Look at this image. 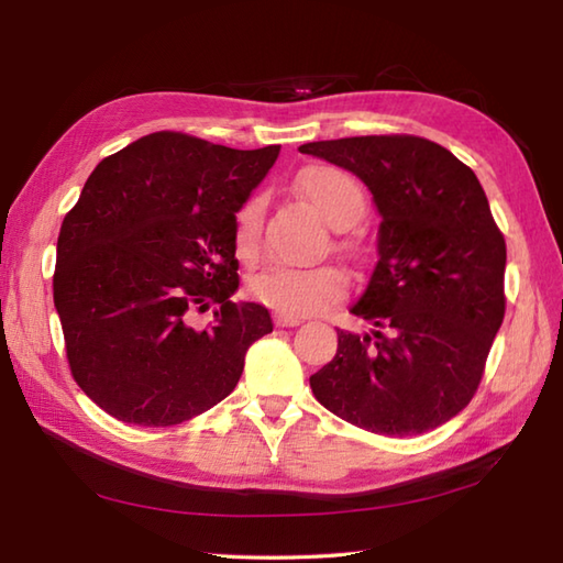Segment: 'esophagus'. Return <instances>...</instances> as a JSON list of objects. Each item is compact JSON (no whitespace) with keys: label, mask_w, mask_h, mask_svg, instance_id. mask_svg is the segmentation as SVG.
<instances>
[{"label":"esophagus","mask_w":563,"mask_h":563,"mask_svg":"<svg viewBox=\"0 0 563 563\" xmlns=\"http://www.w3.org/2000/svg\"><path fill=\"white\" fill-rule=\"evenodd\" d=\"M273 321H275V327H300L302 324V317H295V314H275L273 317Z\"/></svg>","instance_id":"34e87169"}]
</instances>
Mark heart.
I'll use <instances>...</instances> for the list:
<instances>
[{"label": "heart", "instance_id": "obj_1", "mask_svg": "<svg viewBox=\"0 0 563 563\" xmlns=\"http://www.w3.org/2000/svg\"><path fill=\"white\" fill-rule=\"evenodd\" d=\"M297 190L309 200L321 218L333 227H349L365 212V194L355 178L331 164L309 166L297 176ZM266 202L261 196H249L234 212V249L239 258H254L261 244V227ZM349 290L345 273L324 263V266L295 268L271 263L246 280V292L256 302L280 314H314L339 302Z\"/></svg>", "mask_w": 563, "mask_h": 563}]
</instances>
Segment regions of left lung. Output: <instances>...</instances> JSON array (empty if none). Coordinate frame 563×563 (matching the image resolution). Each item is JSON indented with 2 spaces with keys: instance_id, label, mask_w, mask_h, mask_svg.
Masks as SVG:
<instances>
[{
  "instance_id": "left-lung-1",
  "label": "left lung",
  "mask_w": 563,
  "mask_h": 563,
  "mask_svg": "<svg viewBox=\"0 0 563 563\" xmlns=\"http://www.w3.org/2000/svg\"><path fill=\"white\" fill-rule=\"evenodd\" d=\"M302 154L353 172L382 214L379 261L339 329L333 361L309 377L319 404L377 435H418L479 389L506 314V239L479 178L438 142L363 135L307 142Z\"/></svg>"
}]
</instances>
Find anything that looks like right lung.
<instances>
[{"label": "right lung", "mask_w": 563, "mask_h": 563, "mask_svg": "<svg viewBox=\"0 0 563 563\" xmlns=\"http://www.w3.org/2000/svg\"><path fill=\"white\" fill-rule=\"evenodd\" d=\"M278 152L159 130L101 159L65 214L53 300L69 373L118 421L159 428L208 411L273 331L266 307L230 297L234 212ZM210 306L211 324L194 328Z\"/></svg>", "instance_id": "add662e5"}]
</instances>
